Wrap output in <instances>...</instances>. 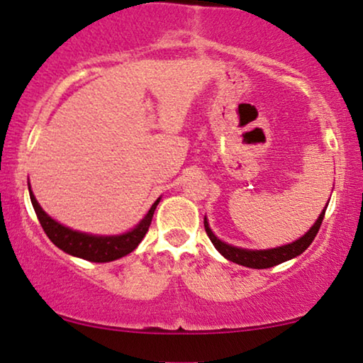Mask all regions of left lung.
Segmentation results:
<instances>
[{"instance_id": "left-lung-1", "label": "left lung", "mask_w": 363, "mask_h": 363, "mask_svg": "<svg viewBox=\"0 0 363 363\" xmlns=\"http://www.w3.org/2000/svg\"><path fill=\"white\" fill-rule=\"evenodd\" d=\"M325 210L327 206L322 210L319 218H317V221L312 225L311 230L307 231L304 236L289 242V245L272 247V250H242V247L226 245V242H223L215 236V233L211 231L210 225H208L206 218H205V230H206L208 238H210L216 250L220 251L228 261H233L236 262V264H241L246 267H252V269H266V267L277 266L281 264V262L289 261L292 257L302 255V252L311 246V242L314 241L317 233H319V228L322 225V220H324Z\"/></svg>"}]
</instances>
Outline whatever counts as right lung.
I'll return each mask as SVG.
<instances>
[{
  "label": "right lung",
  "mask_w": 363,
  "mask_h": 363,
  "mask_svg": "<svg viewBox=\"0 0 363 363\" xmlns=\"http://www.w3.org/2000/svg\"><path fill=\"white\" fill-rule=\"evenodd\" d=\"M29 196H31V203L39 223H41L44 233H46L49 240L56 245L59 250H62L67 255L82 257V259L91 261V262H108L116 261L118 257L127 256L128 252H132L135 247L140 245L143 236L147 235L148 226H150L153 213L160 198L153 203L150 210L143 220L133 228V230L123 233V235L117 236H96V235H87V233L74 231L71 228L61 225L56 220H52L46 211L39 206L36 196L33 195L31 186H29Z\"/></svg>",
  "instance_id": "1"
}]
</instances>
